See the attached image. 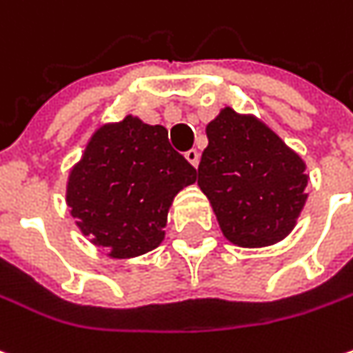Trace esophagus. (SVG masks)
<instances>
[{
	"mask_svg": "<svg viewBox=\"0 0 353 353\" xmlns=\"http://www.w3.org/2000/svg\"><path fill=\"white\" fill-rule=\"evenodd\" d=\"M185 160L190 161L193 168H197V165H199V152H197V150H190V152H185Z\"/></svg>",
	"mask_w": 353,
	"mask_h": 353,
	"instance_id": "esophagus-1",
	"label": "esophagus"
}]
</instances>
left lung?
<instances>
[{
    "instance_id": "8db88e82",
    "label": "left lung",
    "mask_w": 353,
    "mask_h": 353,
    "mask_svg": "<svg viewBox=\"0 0 353 353\" xmlns=\"http://www.w3.org/2000/svg\"><path fill=\"white\" fill-rule=\"evenodd\" d=\"M197 168L223 235L237 247H268L299 221L310 177L306 163L253 114L225 106L207 124Z\"/></svg>"
}]
</instances>
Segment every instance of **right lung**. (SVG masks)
<instances>
[{
	"label": "right lung",
	"instance_id": "add662e5",
	"mask_svg": "<svg viewBox=\"0 0 353 353\" xmlns=\"http://www.w3.org/2000/svg\"><path fill=\"white\" fill-rule=\"evenodd\" d=\"M193 181L195 168L172 148L168 130L128 114L90 136L70 170L67 205L92 245L132 259L160 247L174 197Z\"/></svg>",
	"mask_w": 353,
	"mask_h": 353
}]
</instances>
